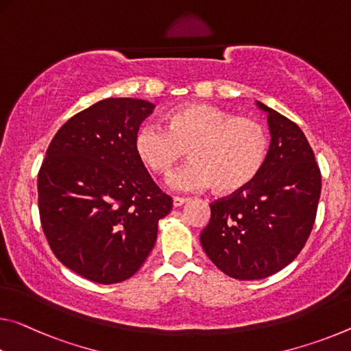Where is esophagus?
I'll return each instance as SVG.
<instances>
[{
  "instance_id": "1",
  "label": "esophagus",
  "mask_w": 351,
  "mask_h": 351,
  "mask_svg": "<svg viewBox=\"0 0 351 351\" xmlns=\"http://www.w3.org/2000/svg\"><path fill=\"white\" fill-rule=\"evenodd\" d=\"M189 199L191 198H186V197H175L173 198V206L175 208H180V206H182V204H186Z\"/></svg>"
}]
</instances>
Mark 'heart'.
Returning <instances> with one entry per match:
<instances>
[{
	"instance_id": "1",
	"label": "heart",
	"mask_w": 351,
	"mask_h": 351,
	"mask_svg": "<svg viewBox=\"0 0 351 351\" xmlns=\"http://www.w3.org/2000/svg\"><path fill=\"white\" fill-rule=\"evenodd\" d=\"M269 148L264 123L210 104L178 108L167 114L165 128L142 126L134 137L138 160L158 176H170L189 149L192 162L169 181L181 192L241 191L263 170Z\"/></svg>"
}]
</instances>
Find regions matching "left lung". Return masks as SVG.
<instances>
[{
    "label": "left lung",
    "instance_id": "8db88e82",
    "mask_svg": "<svg viewBox=\"0 0 351 351\" xmlns=\"http://www.w3.org/2000/svg\"><path fill=\"white\" fill-rule=\"evenodd\" d=\"M269 114L270 148L247 187L210 203L199 234L208 258L236 280H263L291 264L313 231L322 191L320 169L300 128L276 110Z\"/></svg>",
    "mask_w": 351,
    "mask_h": 351
}]
</instances>
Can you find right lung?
<instances>
[{"mask_svg": "<svg viewBox=\"0 0 351 351\" xmlns=\"http://www.w3.org/2000/svg\"><path fill=\"white\" fill-rule=\"evenodd\" d=\"M154 104L106 98L56 132L37 178L38 214L56 258L98 285L131 278L145 263L171 197L134 149Z\"/></svg>", "mask_w": 351, "mask_h": 351, "instance_id": "right-lung-1", "label": "right lung"}]
</instances>
